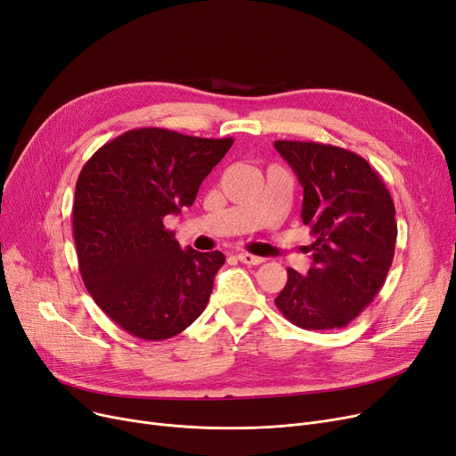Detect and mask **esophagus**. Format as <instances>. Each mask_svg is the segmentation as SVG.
<instances>
[{
    "instance_id": "esophagus-1",
    "label": "esophagus",
    "mask_w": 456,
    "mask_h": 456,
    "mask_svg": "<svg viewBox=\"0 0 456 456\" xmlns=\"http://www.w3.org/2000/svg\"><path fill=\"white\" fill-rule=\"evenodd\" d=\"M239 256V261L240 263H244V265H253V266H256V265H261V263H265V259L263 256H259V255H251V253H239L236 255Z\"/></svg>"
}]
</instances>
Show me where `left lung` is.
Returning a JSON list of instances; mask_svg holds the SVG:
<instances>
[{
  "mask_svg": "<svg viewBox=\"0 0 456 456\" xmlns=\"http://www.w3.org/2000/svg\"><path fill=\"white\" fill-rule=\"evenodd\" d=\"M304 188L302 220L311 229L313 266L289 268L275 305L304 330L345 328L380 292L395 255L391 195L365 158L314 142H275Z\"/></svg>",
  "mask_w": 456,
  "mask_h": 456,
  "instance_id": "left-lung-1",
  "label": "left lung"
}]
</instances>
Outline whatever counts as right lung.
Here are the masks:
<instances>
[{
    "label": "right lung",
    "mask_w": 456,
    "mask_h": 456,
    "mask_svg": "<svg viewBox=\"0 0 456 456\" xmlns=\"http://www.w3.org/2000/svg\"><path fill=\"white\" fill-rule=\"evenodd\" d=\"M231 145L232 137L135 128L98 149L77 176L72 231L82 280L137 339H169L208 304L225 255L181 249L164 217L193 205Z\"/></svg>",
    "instance_id": "1"
}]
</instances>
